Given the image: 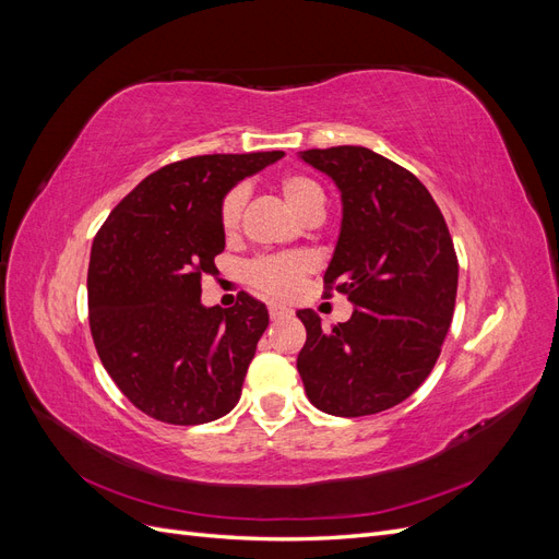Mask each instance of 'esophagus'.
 Segmentation results:
<instances>
[{
    "label": "esophagus",
    "mask_w": 559,
    "mask_h": 559,
    "mask_svg": "<svg viewBox=\"0 0 559 559\" xmlns=\"http://www.w3.org/2000/svg\"><path fill=\"white\" fill-rule=\"evenodd\" d=\"M267 312H270V319H284V317H292L294 314L286 306H280V302H270Z\"/></svg>",
    "instance_id": "obj_1"
}]
</instances>
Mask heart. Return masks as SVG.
Wrapping results in <instances>:
<instances>
[{"label": "heart", "instance_id": "b5f03b06", "mask_svg": "<svg viewBox=\"0 0 559 559\" xmlns=\"http://www.w3.org/2000/svg\"><path fill=\"white\" fill-rule=\"evenodd\" d=\"M280 191L298 216L306 214L308 210L324 205V191L321 186L300 173H289L280 179ZM247 200V191L242 186H233L230 191L218 202V228L226 235V238H233L240 228V218H242V207ZM312 270V259L308 253L300 251H289V253H267V257L253 259L247 270L245 277L251 286L270 294V296H292L298 284L302 282Z\"/></svg>", "mask_w": 559, "mask_h": 559}]
</instances>
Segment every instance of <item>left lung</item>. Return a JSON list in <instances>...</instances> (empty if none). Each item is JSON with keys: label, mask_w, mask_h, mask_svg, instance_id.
Returning a JSON list of instances; mask_svg holds the SVG:
<instances>
[{"label": "left lung", "mask_w": 559, "mask_h": 559, "mask_svg": "<svg viewBox=\"0 0 559 559\" xmlns=\"http://www.w3.org/2000/svg\"><path fill=\"white\" fill-rule=\"evenodd\" d=\"M343 195V226L324 289L354 302L347 321L321 326L298 310L308 341L298 373L308 399L337 417L394 408L425 382L452 324L454 245L436 200L413 173L366 146L302 151Z\"/></svg>", "instance_id": "left-lung-1"}]
</instances>
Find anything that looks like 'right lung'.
<instances>
[{
    "mask_svg": "<svg viewBox=\"0 0 559 559\" xmlns=\"http://www.w3.org/2000/svg\"><path fill=\"white\" fill-rule=\"evenodd\" d=\"M282 151L193 156L160 167L118 202L88 263V321L99 361L128 401L167 425H205L240 401L267 310L200 302L226 247L218 202Z\"/></svg>",
    "mask_w": 559,
    "mask_h": 559,
    "instance_id": "right-lung-1",
    "label": "right lung"
}]
</instances>
